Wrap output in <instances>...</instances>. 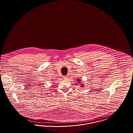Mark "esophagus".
<instances>
[{"mask_svg": "<svg viewBox=\"0 0 133 133\" xmlns=\"http://www.w3.org/2000/svg\"><path fill=\"white\" fill-rule=\"evenodd\" d=\"M63 78L64 79H65V80H67V79H68V76H64Z\"/></svg>", "mask_w": 133, "mask_h": 133, "instance_id": "esophagus-1", "label": "esophagus"}]
</instances>
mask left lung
Returning a JSON list of instances; mask_svg holds the SVG:
<instances>
[{
  "instance_id": "8db88e82",
  "label": "left lung",
  "mask_w": 133,
  "mask_h": 133,
  "mask_svg": "<svg viewBox=\"0 0 133 133\" xmlns=\"http://www.w3.org/2000/svg\"><path fill=\"white\" fill-rule=\"evenodd\" d=\"M80 81H81L80 80H78V79L77 80V82H81ZM81 87H83V85L82 83H81Z\"/></svg>"
}]
</instances>
